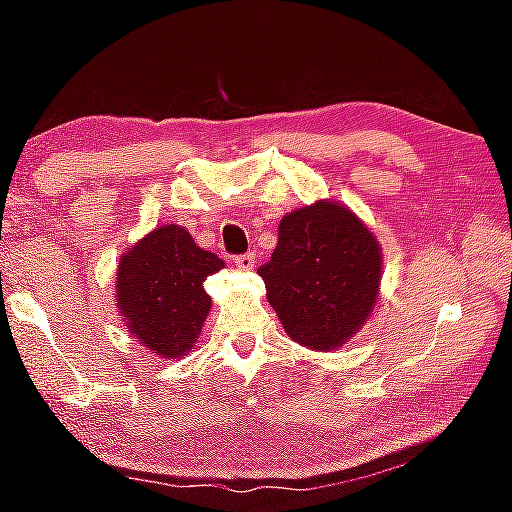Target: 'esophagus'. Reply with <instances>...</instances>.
I'll use <instances>...</instances> for the list:
<instances>
[{"label":"esophagus","mask_w":512,"mask_h":512,"mask_svg":"<svg viewBox=\"0 0 512 512\" xmlns=\"http://www.w3.org/2000/svg\"><path fill=\"white\" fill-rule=\"evenodd\" d=\"M235 266L241 268V271H253L255 266V255L253 253H244L235 257Z\"/></svg>","instance_id":"1"}]
</instances>
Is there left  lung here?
<instances>
[{
	"label": "left lung",
	"mask_w": 512,
	"mask_h": 512,
	"mask_svg": "<svg viewBox=\"0 0 512 512\" xmlns=\"http://www.w3.org/2000/svg\"><path fill=\"white\" fill-rule=\"evenodd\" d=\"M284 332L314 350L339 348L377 300L381 250L348 207H302L280 221L271 259L257 268Z\"/></svg>",
	"instance_id": "left-lung-1"
}]
</instances>
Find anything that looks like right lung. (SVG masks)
I'll use <instances>...</instances> for the list:
<instances>
[{
	"label": "right lung",
	"instance_id": "obj_1",
	"mask_svg": "<svg viewBox=\"0 0 512 512\" xmlns=\"http://www.w3.org/2000/svg\"><path fill=\"white\" fill-rule=\"evenodd\" d=\"M223 262L178 225L149 232L121 257L117 302L131 334L164 359L192 350L212 300L203 282Z\"/></svg>",
	"mask_w": 512,
	"mask_h": 512
}]
</instances>
